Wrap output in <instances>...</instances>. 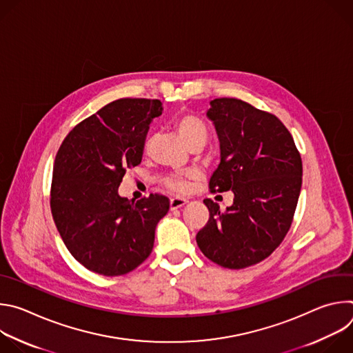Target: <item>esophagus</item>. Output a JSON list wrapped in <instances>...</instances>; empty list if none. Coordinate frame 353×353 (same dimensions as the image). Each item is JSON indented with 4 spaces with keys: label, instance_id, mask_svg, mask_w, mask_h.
I'll use <instances>...</instances> for the list:
<instances>
[{
    "label": "esophagus",
    "instance_id": "obj_1",
    "mask_svg": "<svg viewBox=\"0 0 353 353\" xmlns=\"http://www.w3.org/2000/svg\"><path fill=\"white\" fill-rule=\"evenodd\" d=\"M185 204H187V199H184V198H179V196L172 198V199H170V210H172V211H176V210L184 207Z\"/></svg>",
    "mask_w": 353,
    "mask_h": 353
}]
</instances>
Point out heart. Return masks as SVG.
Segmentation results:
<instances>
[{"instance_id": "b5f03b06", "label": "heart", "mask_w": 353, "mask_h": 353, "mask_svg": "<svg viewBox=\"0 0 353 353\" xmlns=\"http://www.w3.org/2000/svg\"><path fill=\"white\" fill-rule=\"evenodd\" d=\"M174 127L179 132V135L183 138V141L185 142V145L188 148L194 146V145H205L207 139H208V127L207 124L201 120L199 117L185 113V114H180L174 119ZM150 143V139L148 141V145ZM168 187L173 191V192H187L190 185L187 183L185 179L183 177H173L168 180Z\"/></svg>"}]
</instances>
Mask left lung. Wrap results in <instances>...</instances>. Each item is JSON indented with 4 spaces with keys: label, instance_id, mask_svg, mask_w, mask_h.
<instances>
[{
    "label": "left lung",
    "instance_id": "left-lung-1",
    "mask_svg": "<svg viewBox=\"0 0 353 353\" xmlns=\"http://www.w3.org/2000/svg\"><path fill=\"white\" fill-rule=\"evenodd\" d=\"M221 162L211 176L212 191L232 190L233 204L221 211L204 199L207 225L196 233L204 256L221 267L240 270L268 256L286 236L301 188V158L278 117L243 100H211Z\"/></svg>",
    "mask_w": 353,
    "mask_h": 353
}]
</instances>
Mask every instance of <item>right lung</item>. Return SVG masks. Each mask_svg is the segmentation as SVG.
<instances>
[{
    "label": "right lung",
    "mask_w": 353,
    "mask_h": 353,
    "mask_svg": "<svg viewBox=\"0 0 353 353\" xmlns=\"http://www.w3.org/2000/svg\"><path fill=\"white\" fill-rule=\"evenodd\" d=\"M162 112L158 99L114 100L74 127L59 149L50 205L64 244L89 271L128 274L154 248L169 199L150 194L134 203L119 187L141 163L149 124Z\"/></svg>",
    "instance_id": "obj_1"
}]
</instances>
